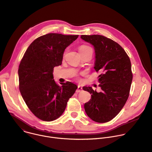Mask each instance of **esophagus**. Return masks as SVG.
<instances>
[{
	"label": "esophagus",
	"instance_id": "esophagus-1",
	"mask_svg": "<svg viewBox=\"0 0 152 152\" xmlns=\"http://www.w3.org/2000/svg\"><path fill=\"white\" fill-rule=\"evenodd\" d=\"M82 91V88L80 86H78L77 88L76 92V93H79V92H80V91Z\"/></svg>",
	"mask_w": 152,
	"mask_h": 152
}]
</instances>
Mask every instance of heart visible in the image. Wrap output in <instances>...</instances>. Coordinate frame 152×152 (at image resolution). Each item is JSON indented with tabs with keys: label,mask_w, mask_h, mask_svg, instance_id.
I'll use <instances>...</instances> for the list:
<instances>
[{
	"label": "heart",
	"mask_w": 152,
	"mask_h": 152,
	"mask_svg": "<svg viewBox=\"0 0 152 152\" xmlns=\"http://www.w3.org/2000/svg\"><path fill=\"white\" fill-rule=\"evenodd\" d=\"M79 52H80V54H82L87 53V51H88L90 50H92V48L88 46V45H82L79 47ZM64 54H65V53H64ZM75 76H76V75H75Z\"/></svg>",
	"instance_id": "obj_1"
}]
</instances>
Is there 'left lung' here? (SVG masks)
<instances>
[{"label":"left lung","instance_id":"left-lung-1","mask_svg":"<svg viewBox=\"0 0 152 152\" xmlns=\"http://www.w3.org/2000/svg\"><path fill=\"white\" fill-rule=\"evenodd\" d=\"M95 50L94 68L102 91L98 93L91 87L83 90L91 94L84 104L85 111L93 121L104 123L113 119L126 103L130 94L133 74L130 58L122 47L114 40L101 35H81Z\"/></svg>","mask_w":152,"mask_h":152}]
</instances>
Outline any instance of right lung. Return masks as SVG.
<instances>
[{"label":"right lung","mask_w":152,"mask_h":152,"mask_svg":"<svg viewBox=\"0 0 152 152\" xmlns=\"http://www.w3.org/2000/svg\"><path fill=\"white\" fill-rule=\"evenodd\" d=\"M78 35L48 33L36 39L26 50L19 70V90L27 107L44 121L59 118L77 88L70 82L58 86L53 79L54 66L61 65L65 49Z\"/></svg>","instance_id":"obj_1"}]
</instances>
